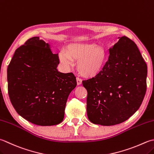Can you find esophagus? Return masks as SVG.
<instances>
[{
	"label": "esophagus",
	"mask_w": 154,
	"mask_h": 154,
	"mask_svg": "<svg viewBox=\"0 0 154 154\" xmlns=\"http://www.w3.org/2000/svg\"><path fill=\"white\" fill-rule=\"evenodd\" d=\"M81 83H82V80H81L80 78L77 77V85H80Z\"/></svg>",
	"instance_id": "esophagus-1"
}]
</instances>
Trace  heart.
I'll return each instance as SVG.
<instances>
[{
  "instance_id": "1",
  "label": "heart",
  "mask_w": 154,
  "mask_h": 154,
  "mask_svg": "<svg viewBox=\"0 0 154 154\" xmlns=\"http://www.w3.org/2000/svg\"><path fill=\"white\" fill-rule=\"evenodd\" d=\"M60 61L69 65L72 60L77 61V70L81 76L94 77L103 69L107 61V52L103 47L94 43H71L65 51L59 53Z\"/></svg>"
}]
</instances>
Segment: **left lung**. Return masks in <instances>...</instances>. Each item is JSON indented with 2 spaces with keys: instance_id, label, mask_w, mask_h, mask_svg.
<instances>
[{
  "instance_id": "obj_1",
  "label": "left lung",
  "mask_w": 154,
  "mask_h": 154,
  "mask_svg": "<svg viewBox=\"0 0 154 154\" xmlns=\"http://www.w3.org/2000/svg\"><path fill=\"white\" fill-rule=\"evenodd\" d=\"M119 38L100 73L83 81L87 117L94 124L109 126L126 121L139 109L146 94V63L133 41L125 36Z\"/></svg>"
}]
</instances>
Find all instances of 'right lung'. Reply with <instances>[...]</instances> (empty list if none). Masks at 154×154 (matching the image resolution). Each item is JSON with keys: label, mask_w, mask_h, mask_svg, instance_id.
<instances>
[{"label": "right lung", "mask_w": 154, "mask_h": 154, "mask_svg": "<svg viewBox=\"0 0 154 154\" xmlns=\"http://www.w3.org/2000/svg\"><path fill=\"white\" fill-rule=\"evenodd\" d=\"M57 54L50 45L34 37L15 51L7 69L8 92L19 115L35 125L61 123L70 93L77 85L72 73L57 71Z\"/></svg>", "instance_id": "obj_1"}]
</instances>
